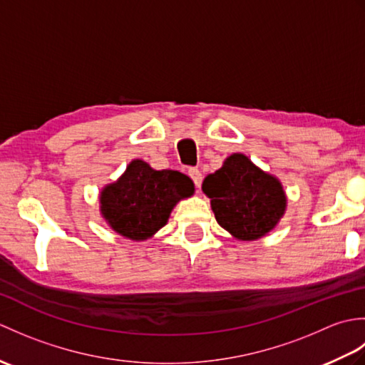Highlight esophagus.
Here are the masks:
<instances>
[{
  "label": "esophagus",
  "mask_w": 365,
  "mask_h": 365,
  "mask_svg": "<svg viewBox=\"0 0 365 365\" xmlns=\"http://www.w3.org/2000/svg\"><path fill=\"white\" fill-rule=\"evenodd\" d=\"M188 175L191 177V180L195 182L196 188H200V185H202V174H200V170L196 168H191L188 169Z\"/></svg>",
  "instance_id": "1"
}]
</instances>
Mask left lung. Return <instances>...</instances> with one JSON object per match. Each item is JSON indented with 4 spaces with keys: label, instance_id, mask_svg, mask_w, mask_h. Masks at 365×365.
I'll return each instance as SVG.
<instances>
[{
    "label": "left lung",
    "instance_id": "8db88e82",
    "mask_svg": "<svg viewBox=\"0 0 365 365\" xmlns=\"http://www.w3.org/2000/svg\"><path fill=\"white\" fill-rule=\"evenodd\" d=\"M202 191L212 200L220 226L243 242H252L273 230L287 207L281 182L243 153H232L222 168L208 174Z\"/></svg>",
    "mask_w": 365,
    "mask_h": 365
}]
</instances>
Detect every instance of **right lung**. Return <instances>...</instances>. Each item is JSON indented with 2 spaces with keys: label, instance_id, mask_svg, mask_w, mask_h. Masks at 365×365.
<instances>
[{
  "label": "right lung",
  "instance_id": "right-lung-1",
  "mask_svg": "<svg viewBox=\"0 0 365 365\" xmlns=\"http://www.w3.org/2000/svg\"><path fill=\"white\" fill-rule=\"evenodd\" d=\"M195 192V183L177 170H155L133 160L118 182L100 192V212L119 235L141 242L150 238L169 220L180 199Z\"/></svg>",
  "mask_w": 365,
  "mask_h": 365
}]
</instances>
